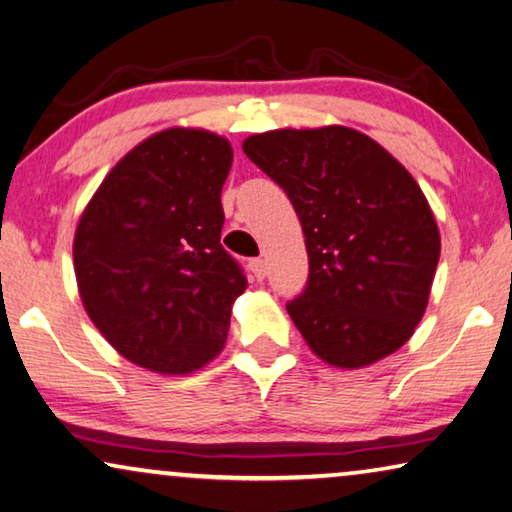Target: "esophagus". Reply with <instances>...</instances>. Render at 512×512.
Wrapping results in <instances>:
<instances>
[{"label":"esophagus","instance_id":"1","mask_svg":"<svg viewBox=\"0 0 512 512\" xmlns=\"http://www.w3.org/2000/svg\"><path fill=\"white\" fill-rule=\"evenodd\" d=\"M248 269H250V273H253V278H255V280H264V276H266V262H264L262 257L250 259Z\"/></svg>","mask_w":512,"mask_h":512}]
</instances>
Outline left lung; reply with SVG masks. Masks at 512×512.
I'll use <instances>...</instances> for the list:
<instances>
[{
    "label": "left lung",
    "instance_id": "obj_1",
    "mask_svg": "<svg viewBox=\"0 0 512 512\" xmlns=\"http://www.w3.org/2000/svg\"><path fill=\"white\" fill-rule=\"evenodd\" d=\"M243 151L301 220L310 273L287 312L308 347L335 368L400 349L423 319L441 250L414 177L345 126L253 135Z\"/></svg>",
    "mask_w": 512,
    "mask_h": 512
}]
</instances>
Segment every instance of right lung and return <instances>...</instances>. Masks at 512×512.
Instances as JSON below:
<instances>
[{
    "mask_svg": "<svg viewBox=\"0 0 512 512\" xmlns=\"http://www.w3.org/2000/svg\"><path fill=\"white\" fill-rule=\"evenodd\" d=\"M225 137L170 128L112 167L73 243L87 315L121 356L160 375L209 363L248 280L220 243Z\"/></svg>",
    "mask_w": 512,
    "mask_h": 512,
    "instance_id": "1",
    "label": "right lung"
}]
</instances>
